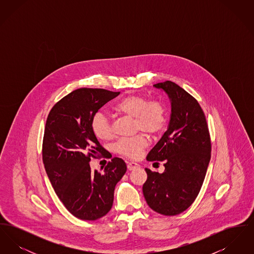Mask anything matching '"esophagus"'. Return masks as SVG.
<instances>
[{
	"label": "esophagus",
	"instance_id": "34e87169",
	"mask_svg": "<svg viewBox=\"0 0 254 254\" xmlns=\"http://www.w3.org/2000/svg\"><path fill=\"white\" fill-rule=\"evenodd\" d=\"M140 166L137 164V163H134V162H129L127 163V169L128 170H134V169H138Z\"/></svg>",
	"mask_w": 254,
	"mask_h": 254
}]
</instances>
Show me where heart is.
<instances>
[{
    "label": "heart",
    "instance_id": "1",
    "mask_svg": "<svg viewBox=\"0 0 254 254\" xmlns=\"http://www.w3.org/2000/svg\"><path fill=\"white\" fill-rule=\"evenodd\" d=\"M113 109L127 116L134 118L136 131H143L155 137L166 127L167 110L160 101H148L146 97L131 94L123 98ZM92 129L101 140H109L112 137V127L109 115L98 112L92 121ZM147 146L145 135H137L132 138L120 139L114 145V150L124 157L137 159Z\"/></svg>",
    "mask_w": 254,
    "mask_h": 254
}]
</instances>
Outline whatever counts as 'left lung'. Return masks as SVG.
<instances>
[{"mask_svg": "<svg viewBox=\"0 0 254 254\" xmlns=\"http://www.w3.org/2000/svg\"><path fill=\"white\" fill-rule=\"evenodd\" d=\"M170 100L169 127L146 156L164 162L163 173L145 169V201L160 214L173 216L189 208L199 193L210 160L211 143L205 114L196 99L167 81L153 85Z\"/></svg>", "mask_w": 254, "mask_h": 254, "instance_id": "1", "label": "left lung"}]
</instances>
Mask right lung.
<instances>
[{
  "mask_svg": "<svg viewBox=\"0 0 254 254\" xmlns=\"http://www.w3.org/2000/svg\"><path fill=\"white\" fill-rule=\"evenodd\" d=\"M120 92L79 88L61 99L49 112L43 141V161L61 202L75 217L94 221L112 206L115 186L127 171L114 157L104 172L91 171L90 157L104 155L92 129V121L104 105Z\"/></svg>",
  "mask_w": 254,
  "mask_h": 254,
  "instance_id": "obj_1",
  "label": "right lung"
}]
</instances>
